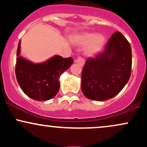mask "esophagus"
<instances>
[{
	"label": "esophagus",
	"instance_id": "34e87169",
	"mask_svg": "<svg viewBox=\"0 0 147 147\" xmlns=\"http://www.w3.org/2000/svg\"><path fill=\"white\" fill-rule=\"evenodd\" d=\"M75 62H76V63H79V65H81V66H83V65H84V58H82V57H79L78 58H77V59L75 60Z\"/></svg>",
	"mask_w": 147,
	"mask_h": 147
}]
</instances>
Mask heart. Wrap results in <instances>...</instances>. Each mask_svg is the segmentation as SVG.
<instances>
[{
    "label": "heart",
    "mask_w": 147,
    "mask_h": 147,
    "mask_svg": "<svg viewBox=\"0 0 147 147\" xmlns=\"http://www.w3.org/2000/svg\"><path fill=\"white\" fill-rule=\"evenodd\" d=\"M105 36L104 35L95 34L94 33L85 32L77 35L74 38V41L79 45H86V53L89 56L95 55L102 50L105 43Z\"/></svg>",
    "instance_id": "obj_1"
}]
</instances>
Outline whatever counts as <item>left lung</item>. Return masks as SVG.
Returning <instances> with one entry per match:
<instances>
[{
    "mask_svg": "<svg viewBox=\"0 0 147 147\" xmlns=\"http://www.w3.org/2000/svg\"><path fill=\"white\" fill-rule=\"evenodd\" d=\"M131 65L130 43L119 32H115L104 51L86 61L82 74V92L92 100L113 98L129 82Z\"/></svg>",
    "mask_w": 147,
    "mask_h": 147,
    "instance_id": "obj_1",
    "label": "left lung"
}]
</instances>
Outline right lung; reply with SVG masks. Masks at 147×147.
Returning a JSON list of instances; mask_svg holds the SVG:
<instances>
[{"instance_id": "add662e5", "label": "right lung", "mask_w": 147, "mask_h": 147, "mask_svg": "<svg viewBox=\"0 0 147 147\" xmlns=\"http://www.w3.org/2000/svg\"><path fill=\"white\" fill-rule=\"evenodd\" d=\"M20 53L21 41L18 44L15 72L23 92L36 101L53 98L59 90L60 76L73 63L72 59L56 55L43 63H34L20 56Z\"/></svg>"}]
</instances>
